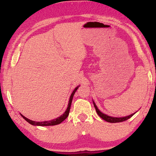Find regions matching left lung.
Here are the masks:
<instances>
[{"instance_id": "1", "label": "left lung", "mask_w": 156, "mask_h": 156, "mask_svg": "<svg viewBox=\"0 0 156 156\" xmlns=\"http://www.w3.org/2000/svg\"><path fill=\"white\" fill-rule=\"evenodd\" d=\"M94 103V108L96 109V112H97V114L99 115V116L101 117V118L102 119H104V121H107V122H109V123H118V122H122V121H126L128 120V119L131 118V116H133V115H134V114H132L131 115H129V116H125V117H119V118H118V117H112V116H108V115L106 114H103V113L100 112V111L99 110V108H97V105H96L94 102L93 101Z\"/></svg>"}]
</instances>
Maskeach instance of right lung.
Returning <instances> with one entry per match:
<instances>
[{
  "label": "right lung",
  "instance_id": "1",
  "mask_svg": "<svg viewBox=\"0 0 156 156\" xmlns=\"http://www.w3.org/2000/svg\"><path fill=\"white\" fill-rule=\"evenodd\" d=\"M78 87H79V86L77 87H76L75 89H74V90L73 91V92L72 93L71 96H70L69 104H68V106H67V110L65 111V112L64 113V114L62 115V116L58 117V118H57L56 119H53V120L48 121H42V122H39V121H38V122H37V121H34L30 120V119H27L26 117H25L24 116H23L22 114H20V115H21V116H22L23 118L24 119L25 121H27V122H28L29 123H30L31 125H33V126H55V125L59 124V123H61L64 120H65V119H67V117L69 116V113L70 107H71L72 99H73L74 93L76 92V90H77Z\"/></svg>",
  "mask_w": 156,
  "mask_h": 156
}]
</instances>
